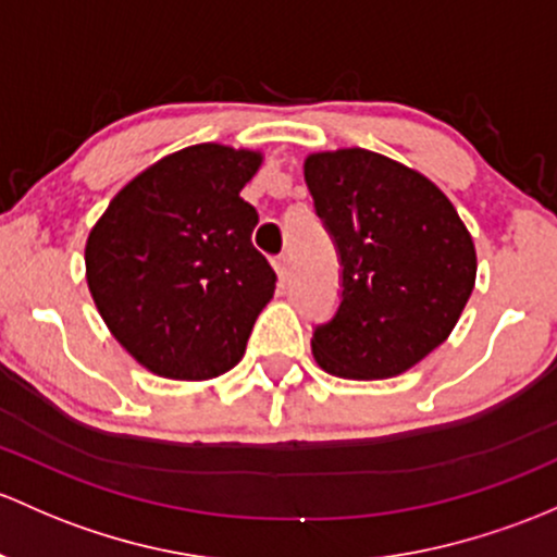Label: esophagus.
<instances>
[{
    "label": "esophagus",
    "instance_id": "34e87169",
    "mask_svg": "<svg viewBox=\"0 0 557 557\" xmlns=\"http://www.w3.org/2000/svg\"><path fill=\"white\" fill-rule=\"evenodd\" d=\"M272 267H274V272H277L280 283H285V280H288V274H290V261H288V256H277V259L272 261Z\"/></svg>",
    "mask_w": 557,
    "mask_h": 557
}]
</instances>
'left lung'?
I'll return each mask as SVG.
<instances>
[{
	"instance_id": "1",
	"label": "left lung",
	"mask_w": 557,
	"mask_h": 557,
	"mask_svg": "<svg viewBox=\"0 0 557 557\" xmlns=\"http://www.w3.org/2000/svg\"><path fill=\"white\" fill-rule=\"evenodd\" d=\"M309 195L342 261L312 355L342 379H389L441 347L475 288V245L430 178L368 149L309 154Z\"/></svg>"
}]
</instances>
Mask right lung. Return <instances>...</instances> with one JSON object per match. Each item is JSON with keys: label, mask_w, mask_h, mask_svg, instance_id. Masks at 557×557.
Wrapping results in <instances>:
<instances>
[{"label": "right lung", "mask_w": 557, "mask_h": 557, "mask_svg": "<svg viewBox=\"0 0 557 557\" xmlns=\"http://www.w3.org/2000/svg\"><path fill=\"white\" fill-rule=\"evenodd\" d=\"M259 165V151L186 146L136 175L87 237L92 301L157 376L202 382L243 360L277 283L239 197Z\"/></svg>", "instance_id": "obj_1"}]
</instances>
